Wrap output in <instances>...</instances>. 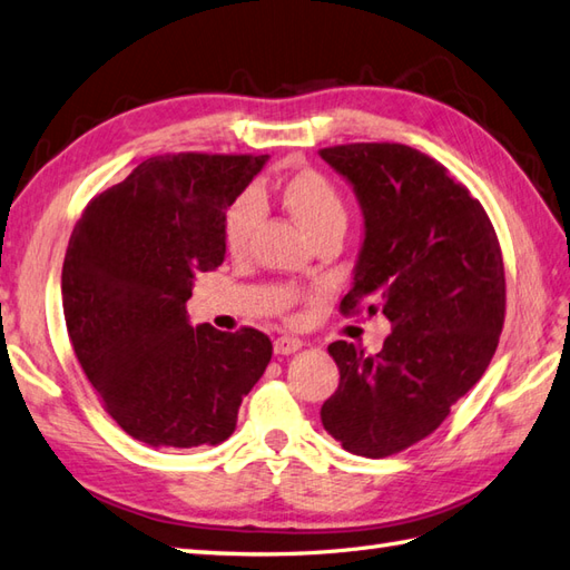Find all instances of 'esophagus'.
Here are the masks:
<instances>
[{"label":"esophagus","mask_w":570,"mask_h":570,"mask_svg":"<svg viewBox=\"0 0 570 570\" xmlns=\"http://www.w3.org/2000/svg\"><path fill=\"white\" fill-rule=\"evenodd\" d=\"M277 356H289V353H295L302 348V341L295 336H277L275 344H273Z\"/></svg>","instance_id":"34e87169"}]
</instances>
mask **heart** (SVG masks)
Segmentation results:
<instances>
[{
	"label": "heart",
	"instance_id": "b5f03b06",
	"mask_svg": "<svg viewBox=\"0 0 570 570\" xmlns=\"http://www.w3.org/2000/svg\"><path fill=\"white\" fill-rule=\"evenodd\" d=\"M283 205L314 242L326 234H344L348 222L346 202L336 185L317 170H299L283 185ZM263 217L261 199L253 193L236 197L222 222V238L232 256H244L250 236Z\"/></svg>",
	"mask_w": 570,
	"mask_h": 570
}]
</instances>
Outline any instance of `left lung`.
Listing matches in <instances>:
<instances>
[{"label": "left lung", "instance_id": "1", "mask_svg": "<svg viewBox=\"0 0 570 570\" xmlns=\"http://www.w3.org/2000/svg\"><path fill=\"white\" fill-rule=\"evenodd\" d=\"M358 199L363 242L341 312L368 302L392 334L375 356L334 341L338 387L322 424L346 451L383 459L429 436L485 373L504 322V268L480 202L402 144L320 150Z\"/></svg>", "mask_w": 570, "mask_h": 570}]
</instances>
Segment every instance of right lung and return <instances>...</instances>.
Returning a JSON list of instances; mask_svg holds the SVG:
<instances>
[{
    "label": "right lung",
    "instance_id": "add662e5",
    "mask_svg": "<svg viewBox=\"0 0 570 570\" xmlns=\"http://www.w3.org/2000/svg\"><path fill=\"white\" fill-rule=\"evenodd\" d=\"M265 163L148 158L75 224L60 281L75 356L111 420L148 446L222 444L271 363L265 334L193 326L185 307L195 275L224 263V214Z\"/></svg>",
    "mask_w": 570,
    "mask_h": 570
}]
</instances>
